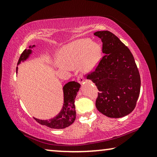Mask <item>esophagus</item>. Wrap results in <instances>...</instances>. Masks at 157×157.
Instances as JSON below:
<instances>
[{
    "label": "esophagus",
    "mask_w": 157,
    "mask_h": 157,
    "mask_svg": "<svg viewBox=\"0 0 157 157\" xmlns=\"http://www.w3.org/2000/svg\"><path fill=\"white\" fill-rule=\"evenodd\" d=\"M78 81L79 83H80V84L83 83V82L84 81V78L81 75H79L78 78Z\"/></svg>",
    "instance_id": "1"
}]
</instances>
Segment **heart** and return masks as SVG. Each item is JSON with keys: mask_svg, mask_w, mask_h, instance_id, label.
<instances>
[{"mask_svg": "<svg viewBox=\"0 0 157 157\" xmlns=\"http://www.w3.org/2000/svg\"><path fill=\"white\" fill-rule=\"evenodd\" d=\"M100 55L99 45L89 39H82L61 48L56 58L61 65L70 68L78 66L81 71L86 72L95 67Z\"/></svg>", "mask_w": 157, "mask_h": 157, "instance_id": "1", "label": "heart"}]
</instances>
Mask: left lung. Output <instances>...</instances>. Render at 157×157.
<instances>
[{
    "label": "left lung",
    "instance_id": "left-lung-1",
    "mask_svg": "<svg viewBox=\"0 0 157 157\" xmlns=\"http://www.w3.org/2000/svg\"><path fill=\"white\" fill-rule=\"evenodd\" d=\"M102 42L105 53L86 78L95 83L99 92L95 106L109 118H121L134 109L140 89V77L131 51L109 31L94 33Z\"/></svg>",
    "mask_w": 157,
    "mask_h": 157
}]
</instances>
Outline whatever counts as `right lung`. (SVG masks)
<instances>
[{"label": "right lung", "instance_id": "1", "mask_svg": "<svg viewBox=\"0 0 157 157\" xmlns=\"http://www.w3.org/2000/svg\"><path fill=\"white\" fill-rule=\"evenodd\" d=\"M34 46H35L33 45V46L29 48H33ZM31 53L32 50L25 49L21 55L18 64H19L21 62L27 59ZM17 70L18 67H17ZM79 88H80V84L78 82L75 81L68 82L63 87V105L60 112L54 118L49 120H39L35 118H34L39 124L52 129H64L70 126L71 124L73 123L76 118V111L74 102Z\"/></svg>", "mask_w": 157, "mask_h": 157}]
</instances>
